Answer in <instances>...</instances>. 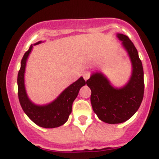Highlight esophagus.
Returning a JSON list of instances; mask_svg holds the SVG:
<instances>
[{"label": "esophagus", "mask_w": 159, "mask_h": 159, "mask_svg": "<svg viewBox=\"0 0 159 159\" xmlns=\"http://www.w3.org/2000/svg\"><path fill=\"white\" fill-rule=\"evenodd\" d=\"M90 72H88V71H87V72H85L83 74V78L85 81H87V80L90 78Z\"/></svg>", "instance_id": "obj_1"}]
</instances>
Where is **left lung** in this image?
Segmentation results:
<instances>
[{"label": "left lung", "mask_w": 159, "mask_h": 159, "mask_svg": "<svg viewBox=\"0 0 159 159\" xmlns=\"http://www.w3.org/2000/svg\"><path fill=\"white\" fill-rule=\"evenodd\" d=\"M127 52L132 73L123 87H115L103 72L91 74L87 84L91 90L90 102L98 119L108 124L124 123L137 112L143 98V69L138 52L127 36L116 34Z\"/></svg>", "instance_id": "left-lung-1"}]
</instances>
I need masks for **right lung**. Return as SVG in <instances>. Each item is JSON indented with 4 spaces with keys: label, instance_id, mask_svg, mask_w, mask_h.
Returning <instances> with one entry per match:
<instances>
[{
    "label": "right lung",
    "instance_id": "obj_1",
    "mask_svg": "<svg viewBox=\"0 0 159 159\" xmlns=\"http://www.w3.org/2000/svg\"><path fill=\"white\" fill-rule=\"evenodd\" d=\"M41 43L43 41H39L30 45L29 50L24 54L21 61V68L18 73V95L24 112L34 123L40 127L52 129L61 126L68 120L69 115L72 113V103L77 97L80 89L86 84V81L83 77L79 78L49 103L37 105L33 102L27 93L25 87V69L27 61L34 45Z\"/></svg>",
    "mask_w": 159,
    "mask_h": 159
}]
</instances>
